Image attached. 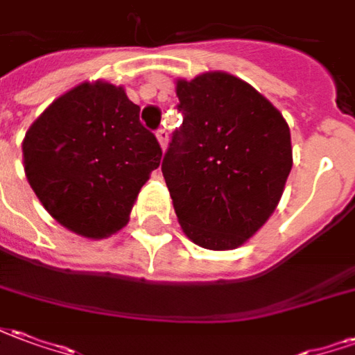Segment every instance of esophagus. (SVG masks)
Wrapping results in <instances>:
<instances>
[{
	"label": "esophagus",
	"instance_id": "esophagus-1",
	"mask_svg": "<svg viewBox=\"0 0 355 355\" xmlns=\"http://www.w3.org/2000/svg\"><path fill=\"white\" fill-rule=\"evenodd\" d=\"M155 137H157V142H159L162 150H165V148H167V142H169V132L165 131V129H159V131L155 132Z\"/></svg>",
	"mask_w": 355,
	"mask_h": 355
}]
</instances>
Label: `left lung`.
Masks as SVG:
<instances>
[{
    "label": "left lung",
    "instance_id": "8db88e82",
    "mask_svg": "<svg viewBox=\"0 0 355 355\" xmlns=\"http://www.w3.org/2000/svg\"><path fill=\"white\" fill-rule=\"evenodd\" d=\"M182 127L162 171L186 238L238 249L266 224L293 167L289 125L266 96L228 72L177 81Z\"/></svg>",
    "mask_w": 355,
    "mask_h": 355
}]
</instances>
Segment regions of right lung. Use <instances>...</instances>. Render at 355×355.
Segmentation results:
<instances>
[{
  "label": "right lung",
  "mask_w": 355,
  "mask_h": 355,
  "mask_svg": "<svg viewBox=\"0 0 355 355\" xmlns=\"http://www.w3.org/2000/svg\"><path fill=\"white\" fill-rule=\"evenodd\" d=\"M121 85L83 81L51 102L22 140L24 173L45 211L78 236L102 239L129 223L162 148Z\"/></svg>",
  "instance_id": "add662e5"
}]
</instances>
